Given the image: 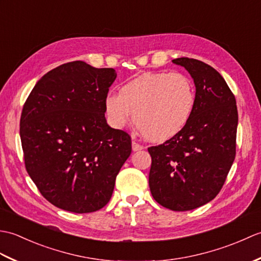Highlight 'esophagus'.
I'll list each match as a JSON object with an SVG mask.
<instances>
[{"label":"esophagus","instance_id":"obj_1","mask_svg":"<svg viewBox=\"0 0 261 261\" xmlns=\"http://www.w3.org/2000/svg\"><path fill=\"white\" fill-rule=\"evenodd\" d=\"M142 149H143V146L139 145V143L136 142V141H132V150L139 151V150H142Z\"/></svg>","mask_w":261,"mask_h":261}]
</instances>
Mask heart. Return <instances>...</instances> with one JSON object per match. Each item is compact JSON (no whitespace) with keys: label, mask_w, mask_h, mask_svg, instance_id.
Wrapping results in <instances>:
<instances>
[{"label":"heart","mask_w":261,"mask_h":261,"mask_svg":"<svg viewBox=\"0 0 261 261\" xmlns=\"http://www.w3.org/2000/svg\"><path fill=\"white\" fill-rule=\"evenodd\" d=\"M195 105L194 83L178 71L145 73L122 85L119 94L109 93L104 99L111 126L122 129L134 116L141 134L156 142L170 140L180 134Z\"/></svg>","instance_id":"b5f03b06"}]
</instances>
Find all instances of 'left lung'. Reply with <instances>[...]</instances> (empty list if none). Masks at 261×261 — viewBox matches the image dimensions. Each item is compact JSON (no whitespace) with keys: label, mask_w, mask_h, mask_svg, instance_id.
I'll return each instance as SVG.
<instances>
[{"label":"left lung","mask_w":261,"mask_h":261,"mask_svg":"<svg viewBox=\"0 0 261 261\" xmlns=\"http://www.w3.org/2000/svg\"><path fill=\"white\" fill-rule=\"evenodd\" d=\"M191 74L196 105L180 134L148 148L151 156L149 187L154 201L173 211L208 203L223 187L236 158L238 109L224 79L201 60H173Z\"/></svg>","instance_id":"obj_1"}]
</instances>
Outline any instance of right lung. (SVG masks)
I'll use <instances>...</instances> for the list:
<instances>
[{"mask_svg": "<svg viewBox=\"0 0 261 261\" xmlns=\"http://www.w3.org/2000/svg\"><path fill=\"white\" fill-rule=\"evenodd\" d=\"M113 68L77 60L38 81L23 105L20 137L28 174L55 206L74 213L104 207L131 153V137L105 120Z\"/></svg>", "mask_w": 261, "mask_h": 261, "instance_id": "1", "label": "right lung"}]
</instances>
